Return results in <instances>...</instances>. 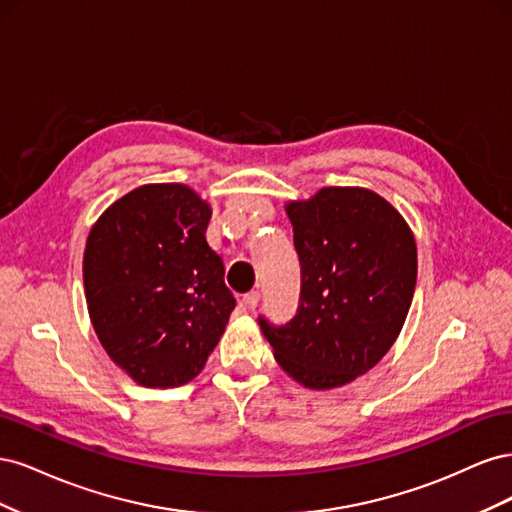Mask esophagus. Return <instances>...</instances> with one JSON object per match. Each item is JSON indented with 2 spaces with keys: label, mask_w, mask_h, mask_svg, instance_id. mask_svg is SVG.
Wrapping results in <instances>:
<instances>
[{
  "label": "esophagus",
  "mask_w": 512,
  "mask_h": 512,
  "mask_svg": "<svg viewBox=\"0 0 512 512\" xmlns=\"http://www.w3.org/2000/svg\"><path fill=\"white\" fill-rule=\"evenodd\" d=\"M258 301H260V294H258V290L247 292L245 297H243V303H245V307H247V309H254V307L258 305Z\"/></svg>",
  "instance_id": "34e87169"
}]
</instances>
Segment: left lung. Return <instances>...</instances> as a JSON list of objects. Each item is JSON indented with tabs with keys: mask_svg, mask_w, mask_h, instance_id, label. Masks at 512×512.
Listing matches in <instances>:
<instances>
[{
	"mask_svg": "<svg viewBox=\"0 0 512 512\" xmlns=\"http://www.w3.org/2000/svg\"><path fill=\"white\" fill-rule=\"evenodd\" d=\"M286 213L301 262L294 318H258L275 361L307 389H335L374 367L404 327L416 286L410 226L365 188H322Z\"/></svg>",
	"mask_w": 512,
	"mask_h": 512,
	"instance_id": "left-lung-1",
	"label": "left lung"
}]
</instances>
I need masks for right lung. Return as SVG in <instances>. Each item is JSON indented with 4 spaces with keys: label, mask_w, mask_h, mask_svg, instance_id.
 Masks as SVG:
<instances>
[{
    "label": "right lung",
    "mask_w": 512,
    "mask_h": 512,
    "mask_svg": "<svg viewBox=\"0 0 512 512\" xmlns=\"http://www.w3.org/2000/svg\"><path fill=\"white\" fill-rule=\"evenodd\" d=\"M209 220L188 185L149 183L115 200L87 237L91 324L115 365L149 389L194 380L235 309Z\"/></svg>",
    "instance_id": "right-lung-1"
}]
</instances>
